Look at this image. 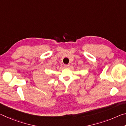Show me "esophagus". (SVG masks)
<instances>
[{"instance_id": "esophagus-1", "label": "esophagus", "mask_w": 126, "mask_h": 126, "mask_svg": "<svg viewBox=\"0 0 126 126\" xmlns=\"http://www.w3.org/2000/svg\"><path fill=\"white\" fill-rule=\"evenodd\" d=\"M64 67H65V68H68V67H69L70 64H64Z\"/></svg>"}]
</instances>
